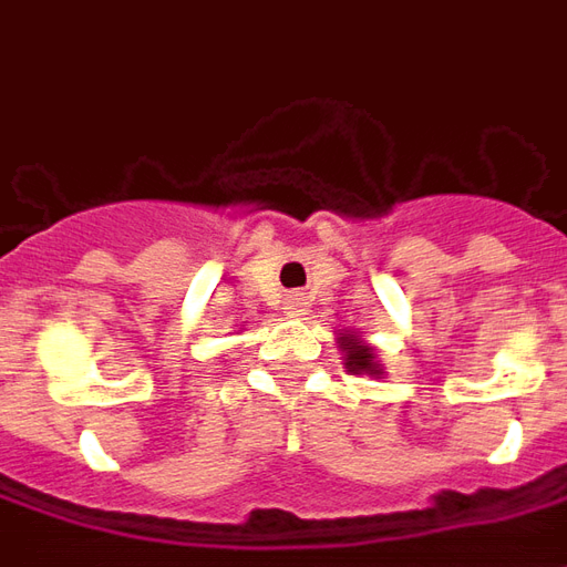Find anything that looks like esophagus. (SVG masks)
<instances>
[{
    "label": "esophagus",
    "mask_w": 567,
    "mask_h": 567,
    "mask_svg": "<svg viewBox=\"0 0 567 567\" xmlns=\"http://www.w3.org/2000/svg\"><path fill=\"white\" fill-rule=\"evenodd\" d=\"M303 307H307V303H303V295H285V300H282V309L285 312H291V316H300V312H303Z\"/></svg>",
    "instance_id": "1"
}]
</instances>
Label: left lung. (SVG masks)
<instances>
[{
  "label": "left lung",
  "mask_w": 567,
  "mask_h": 567,
  "mask_svg": "<svg viewBox=\"0 0 567 567\" xmlns=\"http://www.w3.org/2000/svg\"><path fill=\"white\" fill-rule=\"evenodd\" d=\"M343 349H346V364L352 370H364V373H373V352H370V346L358 343V340H349L343 337Z\"/></svg>",
  "instance_id": "8db88e82"
}]
</instances>
